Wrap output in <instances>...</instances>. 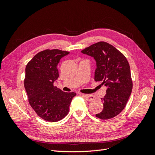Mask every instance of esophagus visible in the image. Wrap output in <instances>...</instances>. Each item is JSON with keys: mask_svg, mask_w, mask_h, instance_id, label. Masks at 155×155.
Instances as JSON below:
<instances>
[{"mask_svg": "<svg viewBox=\"0 0 155 155\" xmlns=\"http://www.w3.org/2000/svg\"><path fill=\"white\" fill-rule=\"evenodd\" d=\"M82 96H83L84 97L85 99H86L87 101H91L95 99V97L93 96V95L91 94H81Z\"/></svg>", "mask_w": 155, "mask_h": 155, "instance_id": "34e87169", "label": "esophagus"}]
</instances>
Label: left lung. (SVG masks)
I'll list each match as a JSON object with an SVG mask.
<instances>
[{
	"label": "left lung",
	"instance_id": "left-lung-1",
	"mask_svg": "<svg viewBox=\"0 0 155 155\" xmlns=\"http://www.w3.org/2000/svg\"><path fill=\"white\" fill-rule=\"evenodd\" d=\"M93 57L97 62L94 81L103 82L107 87L101 98L103 109L96 117L106 120L116 117L123 110L132 92L130 68L126 57L113 45L98 42L81 51Z\"/></svg>",
	"mask_w": 155,
	"mask_h": 155
}]
</instances>
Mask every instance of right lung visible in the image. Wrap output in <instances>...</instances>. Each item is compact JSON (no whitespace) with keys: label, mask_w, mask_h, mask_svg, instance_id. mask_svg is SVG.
I'll use <instances>...</instances> for the list:
<instances>
[{"label":"right lung","mask_w":155,"mask_h":155,"mask_svg":"<svg viewBox=\"0 0 155 155\" xmlns=\"http://www.w3.org/2000/svg\"><path fill=\"white\" fill-rule=\"evenodd\" d=\"M68 54L69 52L58 49H47L36 54L26 67L24 84L29 104L45 120L57 122L64 118L76 95L53 85L59 77L58 62Z\"/></svg>","instance_id":"add662e5"}]
</instances>
